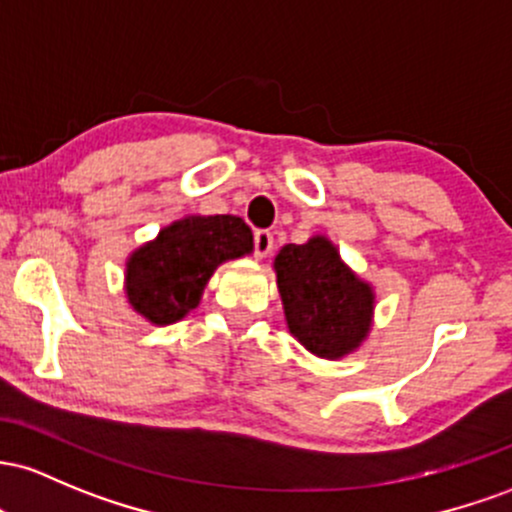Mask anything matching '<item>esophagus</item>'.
Masks as SVG:
<instances>
[{
  "instance_id": "1",
  "label": "esophagus",
  "mask_w": 512,
  "mask_h": 512,
  "mask_svg": "<svg viewBox=\"0 0 512 512\" xmlns=\"http://www.w3.org/2000/svg\"><path fill=\"white\" fill-rule=\"evenodd\" d=\"M273 251V234L268 229H258L254 234V254L256 258H266Z\"/></svg>"
}]
</instances>
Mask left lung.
Wrapping results in <instances>:
<instances>
[{"label":"left lung","mask_w":512,"mask_h":512,"mask_svg":"<svg viewBox=\"0 0 512 512\" xmlns=\"http://www.w3.org/2000/svg\"><path fill=\"white\" fill-rule=\"evenodd\" d=\"M287 329L317 358L338 360L367 341L375 290L343 261L333 241L314 234L285 244L273 261Z\"/></svg>","instance_id":"8db88e82"}]
</instances>
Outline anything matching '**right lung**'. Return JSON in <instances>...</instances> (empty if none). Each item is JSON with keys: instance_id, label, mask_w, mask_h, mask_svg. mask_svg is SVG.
I'll list each match as a JSON object with an SVG mask.
<instances>
[{"instance_id": "1", "label": "right lung", "mask_w": 512, "mask_h": 512, "mask_svg": "<svg viewBox=\"0 0 512 512\" xmlns=\"http://www.w3.org/2000/svg\"><path fill=\"white\" fill-rule=\"evenodd\" d=\"M251 251L254 234L237 215L181 217L128 256V304L149 324H176L198 307L217 266Z\"/></svg>"}]
</instances>
